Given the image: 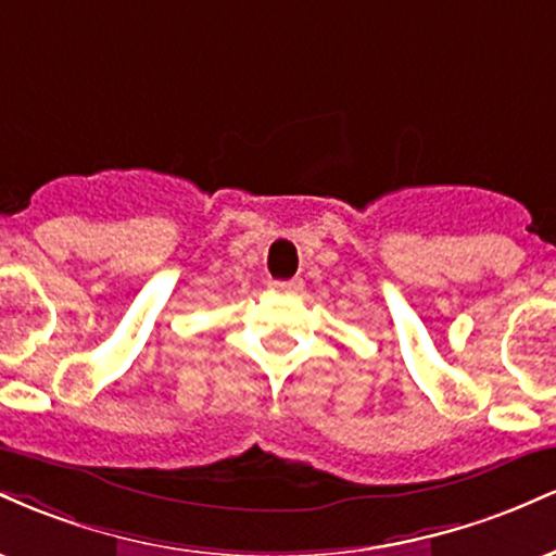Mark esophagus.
Wrapping results in <instances>:
<instances>
[{
    "instance_id": "1",
    "label": "esophagus",
    "mask_w": 556,
    "mask_h": 556,
    "mask_svg": "<svg viewBox=\"0 0 556 556\" xmlns=\"http://www.w3.org/2000/svg\"><path fill=\"white\" fill-rule=\"evenodd\" d=\"M274 292H285V295H292V292L303 290V279H274L269 282Z\"/></svg>"
}]
</instances>
